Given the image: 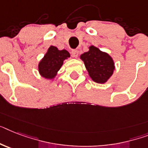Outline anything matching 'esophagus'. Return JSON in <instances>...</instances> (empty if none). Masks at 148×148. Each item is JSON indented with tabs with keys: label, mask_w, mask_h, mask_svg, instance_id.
<instances>
[{
	"label": "esophagus",
	"mask_w": 148,
	"mask_h": 148,
	"mask_svg": "<svg viewBox=\"0 0 148 148\" xmlns=\"http://www.w3.org/2000/svg\"><path fill=\"white\" fill-rule=\"evenodd\" d=\"M71 53H72V56H73V57H77L78 56H79V51H77V50H73Z\"/></svg>",
	"instance_id": "obj_1"
}]
</instances>
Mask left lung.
Listing matches in <instances>:
<instances>
[{
  "label": "left lung",
  "instance_id": "left-lung-1",
  "mask_svg": "<svg viewBox=\"0 0 148 148\" xmlns=\"http://www.w3.org/2000/svg\"><path fill=\"white\" fill-rule=\"evenodd\" d=\"M80 58L85 63L89 76L97 83L107 82L115 69L113 58L93 45L90 46L89 51L82 53Z\"/></svg>",
  "mask_w": 148,
  "mask_h": 148
}]
</instances>
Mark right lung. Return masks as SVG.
<instances>
[{"instance_id": "1", "label": "right lung", "mask_w": 148, "mask_h": 148, "mask_svg": "<svg viewBox=\"0 0 148 148\" xmlns=\"http://www.w3.org/2000/svg\"><path fill=\"white\" fill-rule=\"evenodd\" d=\"M70 54L66 50H58L54 46H51L44 57L39 62L38 72L42 77L53 79L63 65V61L69 58Z\"/></svg>"}]
</instances>
